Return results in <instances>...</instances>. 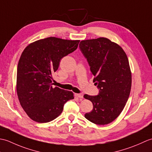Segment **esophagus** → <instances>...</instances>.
<instances>
[{
	"instance_id": "esophagus-1",
	"label": "esophagus",
	"mask_w": 152,
	"mask_h": 152,
	"mask_svg": "<svg viewBox=\"0 0 152 152\" xmlns=\"http://www.w3.org/2000/svg\"><path fill=\"white\" fill-rule=\"evenodd\" d=\"M75 96H76V97H78L80 99H82L83 97V95L81 94V93H76Z\"/></svg>"
}]
</instances>
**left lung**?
<instances>
[{
	"label": "left lung",
	"instance_id": "8db88e82",
	"mask_svg": "<svg viewBox=\"0 0 152 152\" xmlns=\"http://www.w3.org/2000/svg\"><path fill=\"white\" fill-rule=\"evenodd\" d=\"M79 47L99 89L97 95L83 96L93 105L85 118L96 125L108 124L121 114L130 95L132 79L127 55L106 38L82 40Z\"/></svg>",
	"mask_w": 152,
	"mask_h": 152
}]
</instances>
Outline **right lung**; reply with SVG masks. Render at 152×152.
Masks as SVG:
<instances>
[{
	"label": "right lung",
	"mask_w": 152,
	"mask_h": 152,
	"mask_svg": "<svg viewBox=\"0 0 152 152\" xmlns=\"http://www.w3.org/2000/svg\"><path fill=\"white\" fill-rule=\"evenodd\" d=\"M80 40L48 37L30 44L23 51L17 69V93L28 117L38 123L53 120L64 104L74 99L72 91L53 86L52 74L61 59L78 48Z\"/></svg>",
	"instance_id": "add662e5"
}]
</instances>
